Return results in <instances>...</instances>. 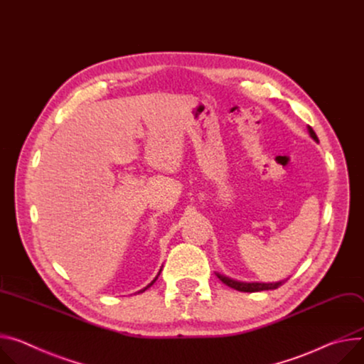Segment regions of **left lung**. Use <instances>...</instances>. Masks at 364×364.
I'll list each match as a JSON object with an SVG mask.
<instances>
[{"instance_id":"left-lung-1","label":"left lung","mask_w":364,"mask_h":364,"mask_svg":"<svg viewBox=\"0 0 364 364\" xmlns=\"http://www.w3.org/2000/svg\"><path fill=\"white\" fill-rule=\"evenodd\" d=\"M308 132H309V136L318 141V137L315 134V132L308 126ZM217 277L223 282V284H225L227 287L235 289V291H240V292H260V291H269V289H277L284 282H274V284H259V282H240V280H234L228 276H224V274H220L217 273Z\"/></svg>"}]
</instances>
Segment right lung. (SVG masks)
Wrapping results in <instances>:
<instances>
[{
    "label": "right lung",
    "mask_w": 364,
    "mask_h": 364,
    "mask_svg": "<svg viewBox=\"0 0 364 364\" xmlns=\"http://www.w3.org/2000/svg\"><path fill=\"white\" fill-rule=\"evenodd\" d=\"M160 272H161V269H160V270H159V273H157V276H156V277H154V279H153V280H151V282H150V284H149V285H147V287H146V288H143V289H141V291H139V292H137V294H140V292H144V291H146V289H147V288H150V287H151V285H153V284H154V282H156V279H157V277H159V274H160Z\"/></svg>",
    "instance_id": "1"
}]
</instances>
